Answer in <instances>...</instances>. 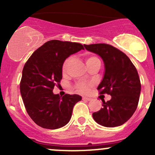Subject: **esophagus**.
I'll return each instance as SVG.
<instances>
[{
    "label": "esophagus",
    "mask_w": 155,
    "mask_h": 155,
    "mask_svg": "<svg viewBox=\"0 0 155 155\" xmlns=\"http://www.w3.org/2000/svg\"><path fill=\"white\" fill-rule=\"evenodd\" d=\"M82 99H83L84 101H90L91 100V98L87 97H82Z\"/></svg>",
    "instance_id": "esophagus-1"
}]
</instances>
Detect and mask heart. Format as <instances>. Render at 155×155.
<instances>
[{
    "instance_id": "b5f03b06",
    "label": "heart",
    "mask_w": 155,
    "mask_h": 155,
    "mask_svg": "<svg viewBox=\"0 0 155 155\" xmlns=\"http://www.w3.org/2000/svg\"><path fill=\"white\" fill-rule=\"evenodd\" d=\"M94 59H97V58L96 57H87L86 58V64H88L89 62H91V61L94 60ZM68 63H69V59H66V60L64 61L63 64H62V72H63V73H66ZM89 86H90V85H89L88 83L80 82H78V83L76 84V90H77V91L81 92V93H85V92H87V91H88Z\"/></svg>"
}]
</instances>
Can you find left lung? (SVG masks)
Segmentation results:
<instances>
[{
    "mask_svg": "<svg viewBox=\"0 0 155 155\" xmlns=\"http://www.w3.org/2000/svg\"><path fill=\"white\" fill-rule=\"evenodd\" d=\"M84 46L102 58L105 71L97 89L101 94L112 96L107 102L102 100L103 107L92 114L94 120L107 127L122 125L138 106L141 84L137 69L124 52L110 45L97 43Z\"/></svg>",
    "mask_w": 155,
    "mask_h": 155,
    "instance_id": "obj_1",
    "label": "left lung"
}]
</instances>
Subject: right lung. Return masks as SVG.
I'll return each mask as SVG.
<instances>
[{"instance_id":"right-lung-1","label":"right lung","mask_w":155,"mask_h":155,"mask_svg":"<svg viewBox=\"0 0 155 155\" xmlns=\"http://www.w3.org/2000/svg\"><path fill=\"white\" fill-rule=\"evenodd\" d=\"M84 49L81 43L53 40L46 42L32 54L22 70L20 92L26 111L40 127L54 130L66 125L78 94L60 97L53 88L62 79V64L71 54Z\"/></svg>"}]
</instances>
